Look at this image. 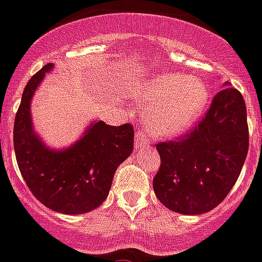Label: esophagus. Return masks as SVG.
<instances>
[{
	"instance_id": "obj_1",
	"label": "esophagus",
	"mask_w": 262,
	"mask_h": 262,
	"mask_svg": "<svg viewBox=\"0 0 262 262\" xmlns=\"http://www.w3.org/2000/svg\"><path fill=\"white\" fill-rule=\"evenodd\" d=\"M149 144L148 136L144 133H138V135L135 136V148L136 149H143L147 148Z\"/></svg>"
}]
</instances>
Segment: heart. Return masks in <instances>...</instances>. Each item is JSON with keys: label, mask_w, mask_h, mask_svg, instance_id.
<instances>
[{"label": "heart", "mask_w": 262, "mask_h": 262, "mask_svg": "<svg viewBox=\"0 0 262 262\" xmlns=\"http://www.w3.org/2000/svg\"><path fill=\"white\" fill-rule=\"evenodd\" d=\"M209 91L201 80L187 74H160L139 89L138 100L148 108L151 133L175 136L191 127L203 114Z\"/></svg>", "instance_id": "heart-1"}]
</instances>
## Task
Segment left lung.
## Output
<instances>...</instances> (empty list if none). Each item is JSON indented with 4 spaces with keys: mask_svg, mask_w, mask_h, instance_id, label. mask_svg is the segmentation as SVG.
<instances>
[{
    "mask_svg": "<svg viewBox=\"0 0 262 262\" xmlns=\"http://www.w3.org/2000/svg\"><path fill=\"white\" fill-rule=\"evenodd\" d=\"M195 128L156 144L160 168L154 191L163 205L183 214L212 211L237 182L249 148L247 106L225 82Z\"/></svg>",
    "mask_w": 262,
    "mask_h": 262,
    "instance_id": "obj_1",
    "label": "left lung"
}]
</instances>
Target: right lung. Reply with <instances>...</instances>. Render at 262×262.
I'll return each instance as SVG.
<instances>
[{
	"label": "right lung",
	"mask_w": 262,
	"mask_h": 262,
	"mask_svg": "<svg viewBox=\"0 0 262 262\" xmlns=\"http://www.w3.org/2000/svg\"><path fill=\"white\" fill-rule=\"evenodd\" d=\"M51 69L53 63L42 67L25 87L14 122L15 158L25 183L45 207L64 214L87 213L106 200L116 168L133 152L134 128L95 120L70 147L46 146L34 131L30 104Z\"/></svg>",
	"instance_id": "right-lung-1"
}]
</instances>
